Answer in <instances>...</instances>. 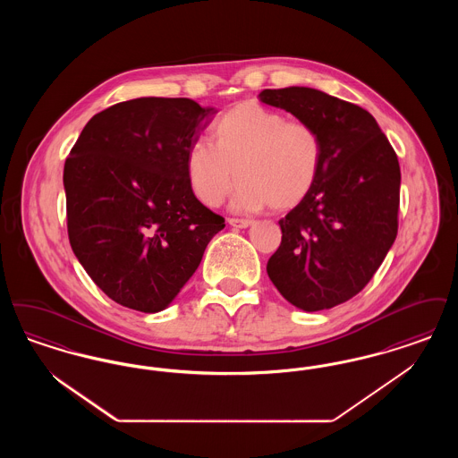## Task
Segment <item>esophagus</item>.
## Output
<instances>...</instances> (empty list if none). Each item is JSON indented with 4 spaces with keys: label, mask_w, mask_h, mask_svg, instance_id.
<instances>
[{
    "label": "esophagus",
    "mask_w": 458,
    "mask_h": 458,
    "mask_svg": "<svg viewBox=\"0 0 458 458\" xmlns=\"http://www.w3.org/2000/svg\"><path fill=\"white\" fill-rule=\"evenodd\" d=\"M228 223H230L232 226H235V228H247V226H250L254 221H252V219L230 218L228 219Z\"/></svg>",
    "instance_id": "esophagus-1"
}]
</instances>
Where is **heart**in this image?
I'll use <instances>...</instances> for the list:
<instances>
[{"label":"heart","instance_id":"heart-1","mask_svg":"<svg viewBox=\"0 0 458 458\" xmlns=\"http://www.w3.org/2000/svg\"><path fill=\"white\" fill-rule=\"evenodd\" d=\"M213 140L192 142L185 157L194 194L211 208L228 196L237 174V209H292L309 196L323 168L318 131L256 101L225 111L213 125Z\"/></svg>","mask_w":458,"mask_h":458}]
</instances>
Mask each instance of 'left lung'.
Listing matches in <instances>:
<instances>
[{"label":"left lung","instance_id":"left-lung-1","mask_svg":"<svg viewBox=\"0 0 458 458\" xmlns=\"http://www.w3.org/2000/svg\"><path fill=\"white\" fill-rule=\"evenodd\" d=\"M262 103L310 123L323 142L314 189L280 219L267 276L290 304L323 310L357 295L398 232L400 165L374 116L310 88L264 89Z\"/></svg>","mask_w":458,"mask_h":458}]
</instances>
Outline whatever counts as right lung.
Here are the masks:
<instances>
[{
  "label": "right lung",
  "mask_w": 458,
  "mask_h": 458,
  "mask_svg": "<svg viewBox=\"0 0 458 458\" xmlns=\"http://www.w3.org/2000/svg\"><path fill=\"white\" fill-rule=\"evenodd\" d=\"M215 113L187 98L123 101L94 114L66 157L72 250L116 304L168 307L225 228L185 170L189 146Z\"/></svg>",
  "instance_id": "1"
}]
</instances>
